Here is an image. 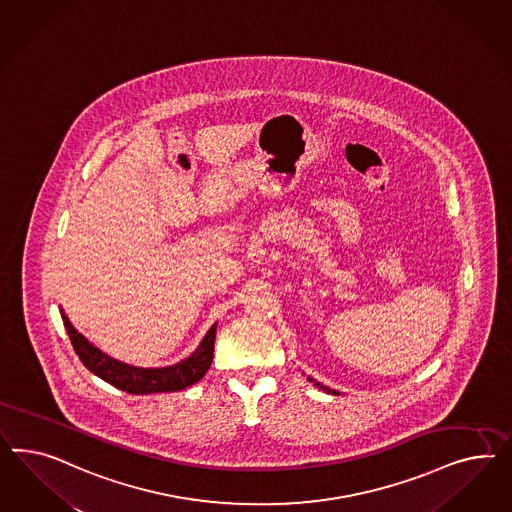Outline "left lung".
<instances>
[{"label":"left lung","instance_id":"obj_1","mask_svg":"<svg viewBox=\"0 0 512 512\" xmlns=\"http://www.w3.org/2000/svg\"><path fill=\"white\" fill-rule=\"evenodd\" d=\"M308 379H310L311 383H313V385H315V387L321 388V390H325V392H328V394H338V392H336V390H330V388H328V387H323V385H321V383H317V381H315V379H311V377H308Z\"/></svg>","mask_w":512,"mask_h":512}]
</instances>
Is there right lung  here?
I'll return each instance as SVG.
<instances>
[{
  "mask_svg": "<svg viewBox=\"0 0 512 512\" xmlns=\"http://www.w3.org/2000/svg\"><path fill=\"white\" fill-rule=\"evenodd\" d=\"M60 313H62L63 326L69 334V340L80 362L97 377H101L112 387L125 390L127 394H154V392L184 390L201 381L204 373L210 370V364L214 358L217 323L210 326V330L202 338L201 345L186 360L165 368H137L105 355L101 349H97L93 343L77 332V328L71 325V321L67 319L63 310H60Z\"/></svg>",
  "mask_w": 512,
  "mask_h": 512,
  "instance_id": "add662e5",
  "label": "right lung"
}]
</instances>
